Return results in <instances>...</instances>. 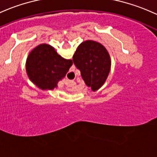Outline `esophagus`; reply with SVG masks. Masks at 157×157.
Instances as JSON below:
<instances>
[{
    "mask_svg": "<svg viewBox=\"0 0 157 157\" xmlns=\"http://www.w3.org/2000/svg\"><path fill=\"white\" fill-rule=\"evenodd\" d=\"M70 74H72L73 72H70ZM65 85H67V87H75V82H74L73 80H67V82H66Z\"/></svg>",
    "mask_w": 157,
    "mask_h": 157,
    "instance_id": "esophagus-1",
    "label": "esophagus"
}]
</instances>
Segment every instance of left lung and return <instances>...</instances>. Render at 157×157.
Listing matches in <instances>:
<instances>
[{
    "label": "left lung",
    "instance_id": "left-lung-1",
    "mask_svg": "<svg viewBox=\"0 0 157 157\" xmlns=\"http://www.w3.org/2000/svg\"><path fill=\"white\" fill-rule=\"evenodd\" d=\"M86 85L93 91L105 83L111 69V58L105 47L97 42L87 40L78 45L72 57Z\"/></svg>",
    "mask_w": 157,
    "mask_h": 157
}]
</instances>
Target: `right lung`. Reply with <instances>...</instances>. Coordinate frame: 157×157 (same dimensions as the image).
<instances>
[{
  "label": "right lung",
  "instance_id": "1",
  "mask_svg": "<svg viewBox=\"0 0 157 157\" xmlns=\"http://www.w3.org/2000/svg\"><path fill=\"white\" fill-rule=\"evenodd\" d=\"M72 65V60L62 58L51 45L41 44L28 55L26 71L30 80L40 89L53 90Z\"/></svg>",
  "mask_w": 157,
  "mask_h": 157
}]
</instances>
